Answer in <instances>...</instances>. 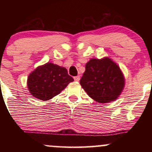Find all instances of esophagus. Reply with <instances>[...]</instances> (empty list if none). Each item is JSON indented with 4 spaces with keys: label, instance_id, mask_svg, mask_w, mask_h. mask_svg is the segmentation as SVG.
<instances>
[{
    "label": "esophagus",
    "instance_id": "34e87169",
    "mask_svg": "<svg viewBox=\"0 0 152 152\" xmlns=\"http://www.w3.org/2000/svg\"><path fill=\"white\" fill-rule=\"evenodd\" d=\"M74 81H79V80H80V76H75V77H74Z\"/></svg>",
    "mask_w": 152,
    "mask_h": 152
}]
</instances>
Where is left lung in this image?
Listing matches in <instances>:
<instances>
[{
	"label": "left lung",
	"instance_id": "1",
	"mask_svg": "<svg viewBox=\"0 0 152 152\" xmlns=\"http://www.w3.org/2000/svg\"><path fill=\"white\" fill-rule=\"evenodd\" d=\"M80 84L91 98L107 103L121 94L124 78L119 67L110 58H92L86 64Z\"/></svg>",
	"mask_w": 152,
	"mask_h": 152
}]
</instances>
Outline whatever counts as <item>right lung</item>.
<instances>
[{
    "mask_svg": "<svg viewBox=\"0 0 152 152\" xmlns=\"http://www.w3.org/2000/svg\"><path fill=\"white\" fill-rule=\"evenodd\" d=\"M74 78L68 74L67 69L47 63L33 71L28 78V87L36 98L47 101L60 94Z\"/></svg>",
    "mask_w": 152,
    "mask_h": 152,
    "instance_id": "add662e5",
    "label": "right lung"
}]
</instances>
